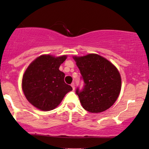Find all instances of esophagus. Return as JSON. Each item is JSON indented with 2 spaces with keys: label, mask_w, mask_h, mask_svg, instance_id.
<instances>
[{
  "label": "esophagus",
  "mask_w": 149,
  "mask_h": 149,
  "mask_svg": "<svg viewBox=\"0 0 149 149\" xmlns=\"http://www.w3.org/2000/svg\"><path fill=\"white\" fill-rule=\"evenodd\" d=\"M71 87H72V89H73V90H74V89H75V86H74V83H72V84H71Z\"/></svg>",
  "instance_id": "34e87169"
}]
</instances>
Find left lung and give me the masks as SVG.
Listing matches in <instances>:
<instances>
[{
  "label": "left lung",
  "mask_w": 149,
  "mask_h": 149,
  "mask_svg": "<svg viewBox=\"0 0 149 149\" xmlns=\"http://www.w3.org/2000/svg\"><path fill=\"white\" fill-rule=\"evenodd\" d=\"M84 81L81 91L77 89L80 102L93 113L105 111L113 105L121 89V77L115 65L95 54L73 56Z\"/></svg>",
  "instance_id": "8db88e82"
}]
</instances>
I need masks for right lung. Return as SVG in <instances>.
<instances>
[{
    "label": "right lung",
    "mask_w": 149,
    "mask_h": 149,
    "mask_svg": "<svg viewBox=\"0 0 149 149\" xmlns=\"http://www.w3.org/2000/svg\"><path fill=\"white\" fill-rule=\"evenodd\" d=\"M66 58V55H42L26 68L22 77V90L28 101L36 109L43 111L55 109L65 95L72 90L64 82V73L59 70Z\"/></svg>",
    "instance_id": "add662e5"
}]
</instances>
